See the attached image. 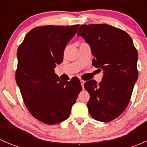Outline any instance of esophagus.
<instances>
[{"mask_svg": "<svg viewBox=\"0 0 147 147\" xmlns=\"http://www.w3.org/2000/svg\"><path fill=\"white\" fill-rule=\"evenodd\" d=\"M80 82H81V84H82V88L84 89V81L83 80H80Z\"/></svg>", "mask_w": 147, "mask_h": 147, "instance_id": "1", "label": "esophagus"}]
</instances>
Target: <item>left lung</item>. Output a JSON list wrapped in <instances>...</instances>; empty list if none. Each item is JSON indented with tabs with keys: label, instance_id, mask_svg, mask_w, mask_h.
I'll list each match as a JSON object with an SVG mask.
<instances>
[{
	"label": "left lung",
	"instance_id": "left-lung-1",
	"mask_svg": "<svg viewBox=\"0 0 147 147\" xmlns=\"http://www.w3.org/2000/svg\"><path fill=\"white\" fill-rule=\"evenodd\" d=\"M91 47L92 65L104 70L99 84L84 83L90 98L87 107L92 117L109 122L121 115L131 99L138 78V53L127 32L106 24L82 25L78 30Z\"/></svg>",
	"mask_w": 147,
	"mask_h": 147
}]
</instances>
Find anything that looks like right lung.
<instances>
[{"label":"right lung","instance_id":"1","mask_svg":"<svg viewBox=\"0 0 147 147\" xmlns=\"http://www.w3.org/2000/svg\"><path fill=\"white\" fill-rule=\"evenodd\" d=\"M79 26H38L28 32L18 49L16 80L23 102L32 116L49 125L69 117L82 89L79 79L63 82L54 70Z\"/></svg>","mask_w":147,"mask_h":147}]
</instances>
